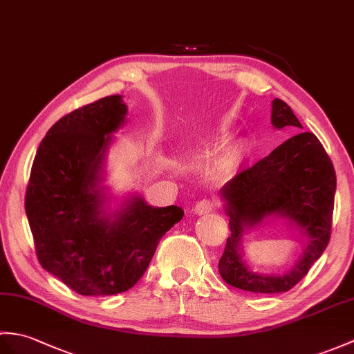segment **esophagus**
<instances>
[{"instance_id": "1", "label": "esophagus", "mask_w": 354, "mask_h": 354, "mask_svg": "<svg viewBox=\"0 0 354 354\" xmlns=\"http://www.w3.org/2000/svg\"><path fill=\"white\" fill-rule=\"evenodd\" d=\"M212 208H214V205H212V202H209V201H207V199H203V201L197 202V203L194 205L193 212H194L196 216H205V214H208V212H211Z\"/></svg>"}]
</instances>
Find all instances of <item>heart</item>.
<instances>
[{
    "label": "heart",
    "mask_w": 354,
    "mask_h": 354,
    "mask_svg": "<svg viewBox=\"0 0 354 354\" xmlns=\"http://www.w3.org/2000/svg\"><path fill=\"white\" fill-rule=\"evenodd\" d=\"M225 140H226V137H225L223 134H214L212 137H209L208 140H205V142L201 145V149H199V151L207 149V147H209V146H214V145L223 143ZM244 152H245V147H244V146H240V147H238V149L235 151V158L241 157V155H243ZM227 171H229V166H223V167L217 169V170L214 171V179H217V180L225 179V178H226V175H227Z\"/></svg>",
    "instance_id": "heart-1"
}]
</instances>
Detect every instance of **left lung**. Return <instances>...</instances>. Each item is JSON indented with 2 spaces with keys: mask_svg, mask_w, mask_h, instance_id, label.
<instances>
[{
  "mask_svg": "<svg viewBox=\"0 0 354 354\" xmlns=\"http://www.w3.org/2000/svg\"><path fill=\"white\" fill-rule=\"evenodd\" d=\"M271 125L276 129L303 128L291 106L277 97L271 102ZM335 192L333 164L312 133L292 136L268 157L229 180L218 193L231 226V236L218 261L223 281L250 292L291 290L327 248ZM277 218L298 234L304 250L288 272L271 275L254 272L243 257V236Z\"/></svg>",
  "mask_w": 354,
  "mask_h": 354,
  "instance_id": "obj_1",
  "label": "left lung"
}]
</instances>
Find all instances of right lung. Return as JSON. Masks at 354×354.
<instances>
[{
  "label": "right lung",
  "mask_w": 354,
  "mask_h": 354,
  "mask_svg": "<svg viewBox=\"0 0 354 354\" xmlns=\"http://www.w3.org/2000/svg\"><path fill=\"white\" fill-rule=\"evenodd\" d=\"M122 95L54 123L31 167L26 212L40 266L81 295L128 291L184 209L152 207L142 193L114 196L106 155L125 125Z\"/></svg>",
  "instance_id": "add662e5"
}]
</instances>
